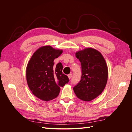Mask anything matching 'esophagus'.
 I'll return each mask as SVG.
<instances>
[{
    "mask_svg": "<svg viewBox=\"0 0 132 132\" xmlns=\"http://www.w3.org/2000/svg\"><path fill=\"white\" fill-rule=\"evenodd\" d=\"M68 77L69 79H70L71 77H72V74H69L68 75Z\"/></svg>",
    "mask_w": 132,
    "mask_h": 132,
    "instance_id": "esophagus-1",
    "label": "esophagus"
}]
</instances>
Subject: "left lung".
I'll use <instances>...</instances> for the list:
<instances>
[{
    "label": "left lung",
    "instance_id": "8db88e82",
    "mask_svg": "<svg viewBox=\"0 0 132 132\" xmlns=\"http://www.w3.org/2000/svg\"><path fill=\"white\" fill-rule=\"evenodd\" d=\"M75 56L81 62V79L73 87L76 96L90 101L100 95L107 82L108 68L102 54L93 48L77 52Z\"/></svg>",
    "mask_w": 132,
    "mask_h": 132
}]
</instances>
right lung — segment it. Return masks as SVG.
<instances>
[{"label": "right lung", "instance_id": "add662e5", "mask_svg": "<svg viewBox=\"0 0 132 132\" xmlns=\"http://www.w3.org/2000/svg\"><path fill=\"white\" fill-rule=\"evenodd\" d=\"M63 53L51 46L39 47L32 55L26 67L27 85L36 97L48 101L56 98L61 88L69 82L68 77L62 73L63 65L54 66V60Z\"/></svg>", "mask_w": 132, "mask_h": 132}]
</instances>
